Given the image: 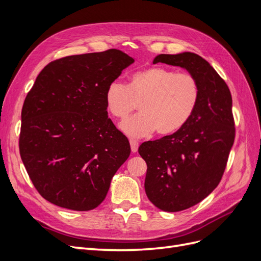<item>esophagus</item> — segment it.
<instances>
[{"label": "esophagus", "mask_w": 261, "mask_h": 261, "mask_svg": "<svg viewBox=\"0 0 261 261\" xmlns=\"http://www.w3.org/2000/svg\"><path fill=\"white\" fill-rule=\"evenodd\" d=\"M129 144H130V149L133 152H136L138 150V146H139V143L137 140L135 139H129Z\"/></svg>", "instance_id": "obj_1"}]
</instances>
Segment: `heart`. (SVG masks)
Returning a JSON list of instances; mask_svg holds the SVG:
<instances>
[{
    "mask_svg": "<svg viewBox=\"0 0 261 261\" xmlns=\"http://www.w3.org/2000/svg\"><path fill=\"white\" fill-rule=\"evenodd\" d=\"M200 99V85L197 78L186 72L150 66L137 70L126 86L113 81L106 89L105 100L109 113L124 121L136 103L140 113L121 125L124 133L143 137L156 133L169 135L185 126L194 115Z\"/></svg>",
    "mask_w": 261,
    "mask_h": 261,
    "instance_id": "b5f03b06",
    "label": "heart"
}]
</instances>
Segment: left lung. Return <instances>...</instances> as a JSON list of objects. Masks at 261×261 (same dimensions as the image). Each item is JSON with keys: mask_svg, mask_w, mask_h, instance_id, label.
Listing matches in <instances>:
<instances>
[{"mask_svg": "<svg viewBox=\"0 0 261 261\" xmlns=\"http://www.w3.org/2000/svg\"><path fill=\"white\" fill-rule=\"evenodd\" d=\"M159 62L186 68L200 85L199 103L188 123L138 149L147 163L149 200L163 211L176 212L206 198L222 178L235 138L232 96L225 82L198 54H160L153 64Z\"/></svg>", "mask_w": 261, "mask_h": 261, "instance_id": "1", "label": "left lung"}]
</instances>
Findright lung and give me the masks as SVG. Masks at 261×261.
<instances>
[{"mask_svg":"<svg viewBox=\"0 0 261 261\" xmlns=\"http://www.w3.org/2000/svg\"><path fill=\"white\" fill-rule=\"evenodd\" d=\"M134 63L121 50L70 55L38 75L21 110L19 153L44 199L76 211L97 208L127 160L129 141L108 117V85Z\"/></svg>","mask_w":261,"mask_h":261,"instance_id":"add662e5","label":"right lung"}]
</instances>
